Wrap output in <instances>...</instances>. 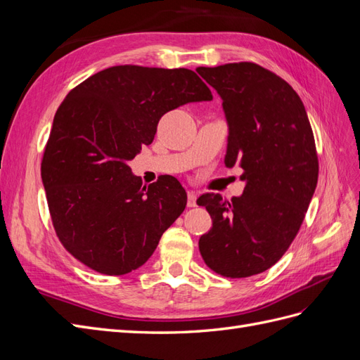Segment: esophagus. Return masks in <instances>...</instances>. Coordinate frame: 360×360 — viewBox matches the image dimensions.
<instances>
[{"instance_id":"esophagus-1","label":"esophagus","mask_w":360,"mask_h":360,"mask_svg":"<svg viewBox=\"0 0 360 360\" xmlns=\"http://www.w3.org/2000/svg\"><path fill=\"white\" fill-rule=\"evenodd\" d=\"M197 205V193L193 191L188 192V207H195Z\"/></svg>"}]
</instances>
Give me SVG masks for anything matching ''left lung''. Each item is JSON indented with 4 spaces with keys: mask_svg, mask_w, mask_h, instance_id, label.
Wrapping results in <instances>:
<instances>
[{
    "mask_svg": "<svg viewBox=\"0 0 360 360\" xmlns=\"http://www.w3.org/2000/svg\"><path fill=\"white\" fill-rule=\"evenodd\" d=\"M197 72L222 99L228 123L225 167L240 165V197L197 200L213 226L200 237L204 263L226 278H248L287 252L319 180V158L308 114L292 86L255 63Z\"/></svg>",
    "mask_w": 360,
    "mask_h": 360,
    "instance_id": "8db88e82",
    "label": "left lung"
}]
</instances>
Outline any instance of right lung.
I'll list each match as a JSON object with an SVG mask.
<instances>
[{
    "label": "right lung",
    "mask_w": 360,
    "mask_h": 360,
    "mask_svg": "<svg viewBox=\"0 0 360 360\" xmlns=\"http://www.w3.org/2000/svg\"><path fill=\"white\" fill-rule=\"evenodd\" d=\"M212 99L189 69L130 64L97 72L66 96L43 153L41 181L52 225L76 259L118 276L151 257L188 195L172 176L143 186L129 160L153 143L163 114Z\"/></svg>",
    "instance_id": "right-lung-1"
}]
</instances>
